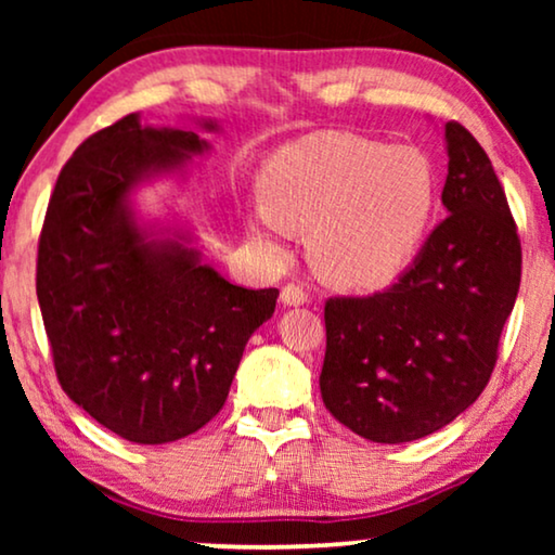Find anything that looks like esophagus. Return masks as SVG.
I'll use <instances>...</instances> for the list:
<instances>
[{
  "label": "esophagus",
  "instance_id": "34e87169",
  "mask_svg": "<svg viewBox=\"0 0 555 555\" xmlns=\"http://www.w3.org/2000/svg\"><path fill=\"white\" fill-rule=\"evenodd\" d=\"M280 300H283V306L287 308H298L308 302V293L302 291L300 285H285L283 293H280Z\"/></svg>",
  "mask_w": 555,
  "mask_h": 555
}]
</instances>
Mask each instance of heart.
Instances as JSON below:
<instances>
[{"instance_id":"heart-1","label":"heart","mask_w":555,"mask_h":555,"mask_svg":"<svg viewBox=\"0 0 555 555\" xmlns=\"http://www.w3.org/2000/svg\"><path fill=\"white\" fill-rule=\"evenodd\" d=\"M255 230H310L315 270L346 291H378L422 253L439 207V177L416 146L318 131L268 158Z\"/></svg>"}]
</instances>
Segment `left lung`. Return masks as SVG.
I'll list each match as a JSON object with an SVG mask.
<instances>
[{
  "label": "left lung",
  "mask_w": 555,
  "mask_h": 555,
  "mask_svg": "<svg viewBox=\"0 0 555 555\" xmlns=\"http://www.w3.org/2000/svg\"><path fill=\"white\" fill-rule=\"evenodd\" d=\"M439 222L389 291L325 302L321 397L336 420L378 444L435 435L490 382L520 287V240L488 154L444 124Z\"/></svg>",
  "instance_id": "8db88e82"
}]
</instances>
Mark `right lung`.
<instances>
[{"label":"right lung","mask_w":555,"mask_h":555,"mask_svg":"<svg viewBox=\"0 0 555 555\" xmlns=\"http://www.w3.org/2000/svg\"><path fill=\"white\" fill-rule=\"evenodd\" d=\"M219 124L149 126L141 113L82 143L60 171L37 253V300L60 384L105 429L166 444L224 406L247 340L278 291L232 285L192 224L149 217L141 189L184 184Z\"/></svg>","instance_id":"right-lung-1"}]
</instances>
